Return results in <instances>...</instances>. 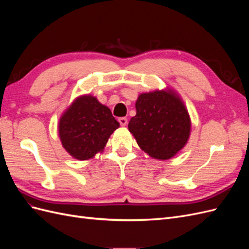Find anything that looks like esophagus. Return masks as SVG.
<instances>
[{
  "mask_svg": "<svg viewBox=\"0 0 249 249\" xmlns=\"http://www.w3.org/2000/svg\"><path fill=\"white\" fill-rule=\"evenodd\" d=\"M118 122L122 126H125L127 124V118L126 117H120L118 118Z\"/></svg>",
  "mask_w": 249,
  "mask_h": 249,
  "instance_id": "1",
  "label": "esophagus"
}]
</instances>
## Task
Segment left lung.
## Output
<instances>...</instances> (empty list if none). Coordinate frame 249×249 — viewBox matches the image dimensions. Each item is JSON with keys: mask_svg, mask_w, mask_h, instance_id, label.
Instances as JSON below:
<instances>
[{"mask_svg": "<svg viewBox=\"0 0 249 249\" xmlns=\"http://www.w3.org/2000/svg\"><path fill=\"white\" fill-rule=\"evenodd\" d=\"M129 131L142 150L155 159L167 160L188 141L191 122L184 103L171 90L142 93Z\"/></svg>", "mask_w": 249, "mask_h": 249, "instance_id": "1", "label": "left lung"}]
</instances>
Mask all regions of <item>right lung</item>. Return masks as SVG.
<instances>
[{
  "label": "right lung",
  "instance_id": "add662e5",
  "mask_svg": "<svg viewBox=\"0 0 249 249\" xmlns=\"http://www.w3.org/2000/svg\"><path fill=\"white\" fill-rule=\"evenodd\" d=\"M119 127L111 110L92 95L78 97L59 122L63 147L78 160H88L103 152L110 135Z\"/></svg>",
  "mask_w": 249,
  "mask_h": 249
}]
</instances>
